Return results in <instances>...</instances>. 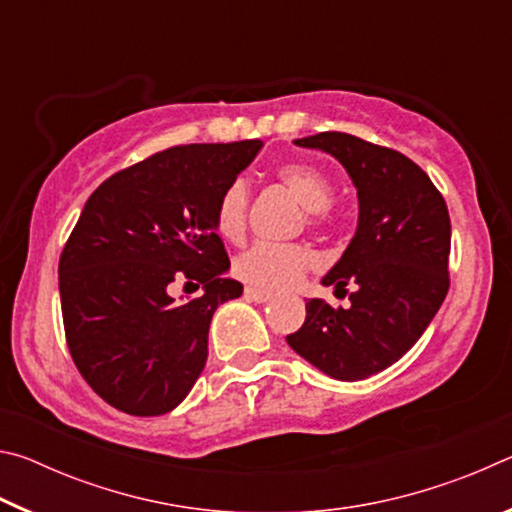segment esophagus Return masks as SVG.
Returning <instances> with one entry per match:
<instances>
[{
    "label": "esophagus",
    "mask_w": 512,
    "mask_h": 512,
    "mask_svg": "<svg viewBox=\"0 0 512 512\" xmlns=\"http://www.w3.org/2000/svg\"><path fill=\"white\" fill-rule=\"evenodd\" d=\"M246 298L248 300H253V302H266V300H271L273 298V293L271 291H266V289H257V287H246Z\"/></svg>",
    "instance_id": "34e87169"
}]
</instances>
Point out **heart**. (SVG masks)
<instances>
[{
	"label": "heart",
	"mask_w": 512,
	"mask_h": 512,
	"mask_svg": "<svg viewBox=\"0 0 512 512\" xmlns=\"http://www.w3.org/2000/svg\"><path fill=\"white\" fill-rule=\"evenodd\" d=\"M282 187L305 207L311 228H325L334 221V185L323 171L307 162H287L275 171ZM250 187L244 178H235L223 189L216 203L214 225L219 235L239 241L248 230ZM316 253L305 244H255L235 259L232 271L241 282L255 287L280 289L300 280L316 264Z\"/></svg>",
	"instance_id": "obj_1"
}]
</instances>
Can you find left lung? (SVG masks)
<instances>
[{
    "instance_id": "8db88e82",
    "label": "left lung",
    "mask_w": 512,
    "mask_h": 512,
    "mask_svg": "<svg viewBox=\"0 0 512 512\" xmlns=\"http://www.w3.org/2000/svg\"><path fill=\"white\" fill-rule=\"evenodd\" d=\"M332 153L359 194V228L323 284L350 293V307L307 302L287 341L325 375L366 379L404 357L449 291L452 223L443 194L404 153L325 131L296 140Z\"/></svg>"
}]
</instances>
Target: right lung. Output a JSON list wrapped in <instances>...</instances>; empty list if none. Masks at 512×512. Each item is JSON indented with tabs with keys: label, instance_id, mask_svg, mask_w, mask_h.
<instances>
[{
	"label": "right lung",
	"instance_id": "add662e5",
	"mask_svg": "<svg viewBox=\"0 0 512 512\" xmlns=\"http://www.w3.org/2000/svg\"><path fill=\"white\" fill-rule=\"evenodd\" d=\"M259 149V140L171 146L88 198L60 253L58 287L69 354L103 402L149 418L192 391L216 307L244 291L221 277L230 257L216 203ZM183 279L206 293L178 306L166 291Z\"/></svg>",
	"mask_w": 512,
	"mask_h": 512
}]
</instances>
